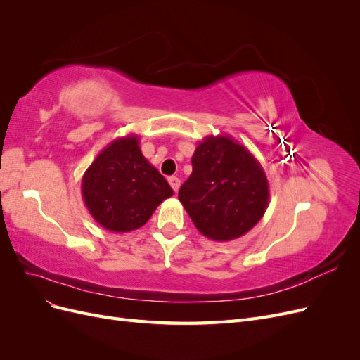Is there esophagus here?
Here are the masks:
<instances>
[{
  "instance_id": "1",
  "label": "esophagus",
  "mask_w": 360,
  "mask_h": 360,
  "mask_svg": "<svg viewBox=\"0 0 360 360\" xmlns=\"http://www.w3.org/2000/svg\"><path fill=\"white\" fill-rule=\"evenodd\" d=\"M168 181H169V184H171L172 191H174V192H177V191H179V188H180V179H179V177H169V179H168Z\"/></svg>"
}]
</instances>
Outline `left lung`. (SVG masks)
<instances>
[{"label": "left lung", "mask_w": 360, "mask_h": 360, "mask_svg": "<svg viewBox=\"0 0 360 360\" xmlns=\"http://www.w3.org/2000/svg\"><path fill=\"white\" fill-rule=\"evenodd\" d=\"M269 181L257 158L230 135H209L195 148L179 200L197 230L216 242L242 237L269 205Z\"/></svg>", "instance_id": "obj_1"}]
</instances>
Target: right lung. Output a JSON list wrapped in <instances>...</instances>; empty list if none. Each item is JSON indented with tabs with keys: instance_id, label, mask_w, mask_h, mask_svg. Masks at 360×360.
I'll list each match as a JSON object with an SVG mask.
<instances>
[{
	"instance_id": "right-lung-1",
	"label": "right lung",
	"mask_w": 360,
	"mask_h": 360,
	"mask_svg": "<svg viewBox=\"0 0 360 360\" xmlns=\"http://www.w3.org/2000/svg\"><path fill=\"white\" fill-rule=\"evenodd\" d=\"M81 192L93 219L112 233L138 230L174 193L141 153L134 134L114 139L96 156L84 172Z\"/></svg>"
}]
</instances>
